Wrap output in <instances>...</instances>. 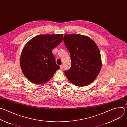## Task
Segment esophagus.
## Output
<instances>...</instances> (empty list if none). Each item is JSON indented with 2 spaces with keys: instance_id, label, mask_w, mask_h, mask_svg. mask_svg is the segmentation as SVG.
I'll return each instance as SVG.
<instances>
[{
  "instance_id": "1",
  "label": "esophagus",
  "mask_w": 127,
  "mask_h": 127,
  "mask_svg": "<svg viewBox=\"0 0 127 127\" xmlns=\"http://www.w3.org/2000/svg\"><path fill=\"white\" fill-rule=\"evenodd\" d=\"M60 68L61 69H63V65H60Z\"/></svg>"
}]
</instances>
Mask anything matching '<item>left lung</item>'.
I'll return each instance as SVG.
<instances>
[{
    "instance_id": "1",
    "label": "left lung",
    "mask_w": 127,
    "mask_h": 127,
    "mask_svg": "<svg viewBox=\"0 0 127 127\" xmlns=\"http://www.w3.org/2000/svg\"><path fill=\"white\" fill-rule=\"evenodd\" d=\"M64 44L71 59V66L65 71L67 78L78 86L91 83L97 77L102 63L100 51L90 38L81 34H66Z\"/></svg>"
}]
</instances>
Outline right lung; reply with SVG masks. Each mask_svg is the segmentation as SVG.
<instances>
[{"instance_id": "1", "label": "right lung", "mask_w": 127, "mask_h": 127, "mask_svg": "<svg viewBox=\"0 0 127 127\" xmlns=\"http://www.w3.org/2000/svg\"><path fill=\"white\" fill-rule=\"evenodd\" d=\"M63 38L62 34H40L26 44L22 52L20 65L23 73L30 81L44 83L60 68L56 64L52 50Z\"/></svg>"}]
</instances>
